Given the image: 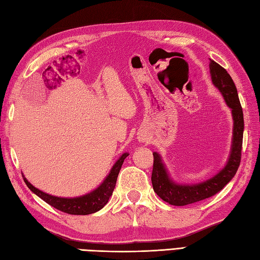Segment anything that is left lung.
Returning a JSON list of instances; mask_svg holds the SVG:
<instances>
[{"label":"left lung","mask_w":260,"mask_h":260,"mask_svg":"<svg viewBox=\"0 0 260 260\" xmlns=\"http://www.w3.org/2000/svg\"><path fill=\"white\" fill-rule=\"evenodd\" d=\"M210 74L212 83L220 90L224 101L232 109L234 118V138L230 157L226 167L216 175L203 183L181 186L172 182L167 174L164 164L161 162L160 155L153 153V168L151 182L154 192L166 203L174 206H186L198 203L215 196L217 192L232 180L237 172L241 160V148H243L244 136V114L241 108L237 89L232 77L217 62L210 61Z\"/></svg>","instance_id":"1"}]
</instances>
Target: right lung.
I'll use <instances>...</instances> for the list:
<instances>
[{"label":"right lung","instance_id":"right-lung-1","mask_svg":"<svg viewBox=\"0 0 260 260\" xmlns=\"http://www.w3.org/2000/svg\"><path fill=\"white\" fill-rule=\"evenodd\" d=\"M128 155L129 153L126 152L121 155L119 160L112 167L110 174L108 175L106 180L101 183V186L98 189L93 190L92 192L82 196V197H78V198L54 197V196L45 193L41 191V190L37 189L36 187H33L25 178L23 179H24V182L26 183V186L31 190V191H33L37 196H39L40 198L43 199L45 203L49 204L50 206L54 207L55 209L60 210L62 212L69 213V215H90V213L99 211L107 205L109 198L111 197V194L113 192L119 171L121 169V167H122L124 159L128 157Z\"/></svg>","mask_w":260,"mask_h":260}]
</instances>
